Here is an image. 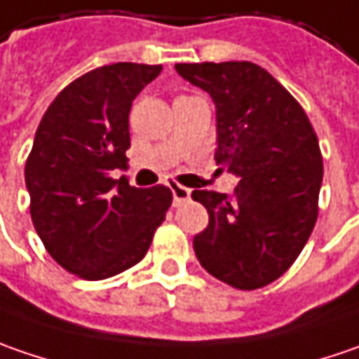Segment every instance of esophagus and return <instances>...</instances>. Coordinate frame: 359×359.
Instances as JSON below:
<instances>
[{
	"label": "esophagus",
	"mask_w": 359,
	"mask_h": 359,
	"mask_svg": "<svg viewBox=\"0 0 359 359\" xmlns=\"http://www.w3.org/2000/svg\"><path fill=\"white\" fill-rule=\"evenodd\" d=\"M172 198H175V205H177V207L189 203V201H191V189H187V187H182V184H175V187H172Z\"/></svg>",
	"instance_id": "esophagus-1"
}]
</instances>
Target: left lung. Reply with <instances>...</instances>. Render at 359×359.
<instances>
[{"mask_svg": "<svg viewBox=\"0 0 359 359\" xmlns=\"http://www.w3.org/2000/svg\"><path fill=\"white\" fill-rule=\"evenodd\" d=\"M217 106L215 163L239 177L231 195L193 191L209 225L198 263L226 285L265 287L299 257L318 221L323 158L302 104L253 62L177 64Z\"/></svg>", "mask_w": 359, "mask_h": 359, "instance_id": "1", "label": "left lung"}]
</instances>
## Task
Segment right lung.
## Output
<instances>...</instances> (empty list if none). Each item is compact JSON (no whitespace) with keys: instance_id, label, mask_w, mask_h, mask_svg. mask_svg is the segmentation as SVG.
Instances as JSON below:
<instances>
[{"instance_id":"1","label":"right lung","mask_w":359,"mask_h":359,"mask_svg":"<svg viewBox=\"0 0 359 359\" xmlns=\"http://www.w3.org/2000/svg\"><path fill=\"white\" fill-rule=\"evenodd\" d=\"M163 66L118 62L86 72L48 106L25 161L29 215L57 265L88 281L134 267L172 203L168 187L114 179L130 149L133 100Z\"/></svg>"}]
</instances>
